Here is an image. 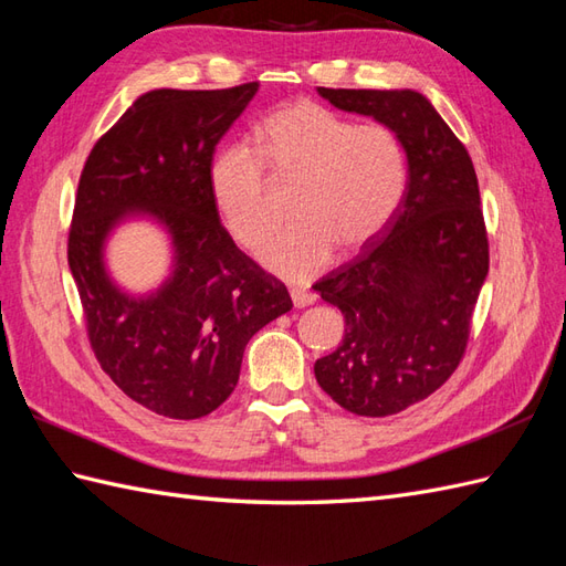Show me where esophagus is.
I'll list each match as a JSON object with an SVG mask.
<instances>
[{
	"label": "esophagus",
	"mask_w": 566,
	"mask_h": 566,
	"mask_svg": "<svg viewBox=\"0 0 566 566\" xmlns=\"http://www.w3.org/2000/svg\"><path fill=\"white\" fill-rule=\"evenodd\" d=\"M292 302H294L296 308H304V306L316 302V294L308 292V290H302V286H294V290H292Z\"/></svg>",
	"instance_id": "esophagus-1"
}]
</instances>
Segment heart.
Masks as SVG:
<instances>
[{"label": "heart", "mask_w": 566, "mask_h": 566, "mask_svg": "<svg viewBox=\"0 0 566 566\" xmlns=\"http://www.w3.org/2000/svg\"><path fill=\"white\" fill-rule=\"evenodd\" d=\"M260 153L231 143L213 155L216 209L238 243L258 245L272 226L268 160L280 179H298L296 219L264 240L260 260L284 280L306 282L328 268L335 248L369 245L394 219L406 191V150L389 126L353 124L316 102H294L264 118Z\"/></svg>", "instance_id": "obj_1"}]
</instances>
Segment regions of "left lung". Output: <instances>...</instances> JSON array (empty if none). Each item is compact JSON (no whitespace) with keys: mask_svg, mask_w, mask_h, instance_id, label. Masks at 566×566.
I'll return each instance as SVG.
<instances>
[{"mask_svg":"<svg viewBox=\"0 0 566 566\" xmlns=\"http://www.w3.org/2000/svg\"><path fill=\"white\" fill-rule=\"evenodd\" d=\"M318 94L389 126L406 150V191L389 226L314 284L345 316L338 350L316 359V381L345 411L381 418L423 401L460 365L489 274L482 199L467 148L420 92Z\"/></svg>","mask_w":566,"mask_h":566,"instance_id":"1","label":"left lung"}]
</instances>
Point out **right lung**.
<instances>
[{
	"label": "right lung",
	"mask_w": 566,
	"mask_h": 566,
	"mask_svg": "<svg viewBox=\"0 0 566 566\" xmlns=\"http://www.w3.org/2000/svg\"><path fill=\"white\" fill-rule=\"evenodd\" d=\"M260 84L150 90L92 148L80 177L67 262L92 350L128 399L158 416L216 411L240 377L248 340L292 308L286 286L240 252L211 197L213 150ZM146 218L171 240V272L146 295L105 268V243Z\"/></svg>",
	"instance_id": "obj_1"
}]
</instances>
